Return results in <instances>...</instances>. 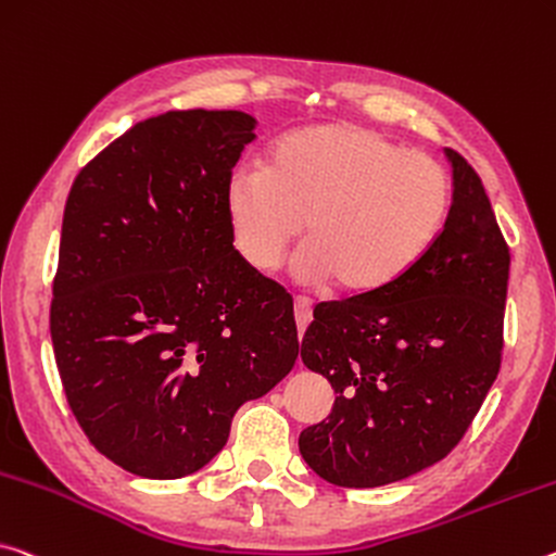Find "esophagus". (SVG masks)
<instances>
[{"mask_svg":"<svg viewBox=\"0 0 556 556\" xmlns=\"http://www.w3.org/2000/svg\"><path fill=\"white\" fill-rule=\"evenodd\" d=\"M294 316H296V326H299V331H304L306 326L312 324L314 306H312L309 299H304V296H296V299H294Z\"/></svg>","mask_w":556,"mask_h":556,"instance_id":"34e87169","label":"esophagus"}]
</instances>
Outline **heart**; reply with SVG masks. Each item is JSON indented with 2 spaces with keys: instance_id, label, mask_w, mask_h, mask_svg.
I'll return each mask as SVG.
<instances>
[{
  "instance_id": "1",
  "label": "heart",
  "mask_w": 556,
  "mask_h": 556,
  "mask_svg": "<svg viewBox=\"0 0 556 556\" xmlns=\"http://www.w3.org/2000/svg\"><path fill=\"white\" fill-rule=\"evenodd\" d=\"M447 202L451 178L433 155L351 123L294 130L271 148L267 167H237L225 188L247 264L277 269L306 219L299 277L337 279L349 294L381 292L408 275L433 244Z\"/></svg>"
}]
</instances>
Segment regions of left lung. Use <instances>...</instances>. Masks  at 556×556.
<instances>
[{
    "label": "left lung",
    "mask_w": 556,
    "mask_h": 556,
    "mask_svg": "<svg viewBox=\"0 0 556 556\" xmlns=\"http://www.w3.org/2000/svg\"><path fill=\"white\" fill-rule=\"evenodd\" d=\"M453 202L420 262L374 294L319 304L302 339L333 408L299 435L309 468L339 488L410 478L468 433L500 374L509 247L480 175L445 148Z\"/></svg>",
    "instance_id": "1"
}]
</instances>
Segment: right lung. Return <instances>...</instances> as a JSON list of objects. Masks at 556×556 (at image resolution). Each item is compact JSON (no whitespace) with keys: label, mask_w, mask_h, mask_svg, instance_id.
<instances>
[{"label":"right lung","mask_w":556,"mask_h":556,"mask_svg":"<svg viewBox=\"0 0 556 556\" xmlns=\"http://www.w3.org/2000/svg\"><path fill=\"white\" fill-rule=\"evenodd\" d=\"M252 130L242 111H167L68 192L49 312L61 386L96 451L140 478L207 465L299 356L292 296L232 247L225 188Z\"/></svg>","instance_id":"add662e5"}]
</instances>
